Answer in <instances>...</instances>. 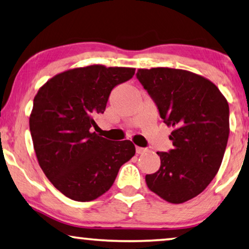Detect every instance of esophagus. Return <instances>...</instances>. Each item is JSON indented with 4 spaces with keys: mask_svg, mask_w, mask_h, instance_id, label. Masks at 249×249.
Here are the masks:
<instances>
[{
    "mask_svg": "<svg viewBox=\"0 0 249 249\" xmlns=\"http://www.w3.org/2000/svg\"><path fill=\"white\" fill-rule=\"evenodd\" d=\"M148 150L147 148H145V147H140V146H136V153L137 154H144V153H146Z\"/></svg>",
    "mask_w": 249,
    "mask_h": 249,
    "instance_id": "1",
    "label": "esophagus"
}]
</instances>
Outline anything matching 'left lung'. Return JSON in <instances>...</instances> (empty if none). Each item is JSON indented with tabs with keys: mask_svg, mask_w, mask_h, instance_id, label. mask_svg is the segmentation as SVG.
<instances>
[{
	"mask_svg": "<svg viewBox=\"0 0 249 249\" xmlns=\"http://www.w3.org/2000/svg\"><path fill=\"white\" fill-rule=\"evenodd\" d=\"M137 79L172 127L173 148L158 152L160 169L146 174L147 188L170 203H183L205 190L219 170L229 136V106L207 78L183 69L137 70Z\"/></svg>",
	"mask_w": 249,
	"mask_h": 249,
	"instance_id": "1",
	"label": "left lung"
}]
</instances>
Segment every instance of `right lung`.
<instances>
[{
  "label": "right lung",
  "instance_id": "right-lung-1",
  "mask_svg": "<svg viewBox=\"0 0 249 249\" xmlns=\"http://www.w3.org/2000/svg\"><path fill=\"white\" fill-rule=\"evenodd\" d=\"M135 68L90 65L58 73L33 99L30 132L43 173L61 194L91 201L108 191L118 170L135 154L131 141L113 142L92 129L118 84Z\"/></svg>",
  "mask_w": 249,
  "mask_h": 249
}]
</instances>
